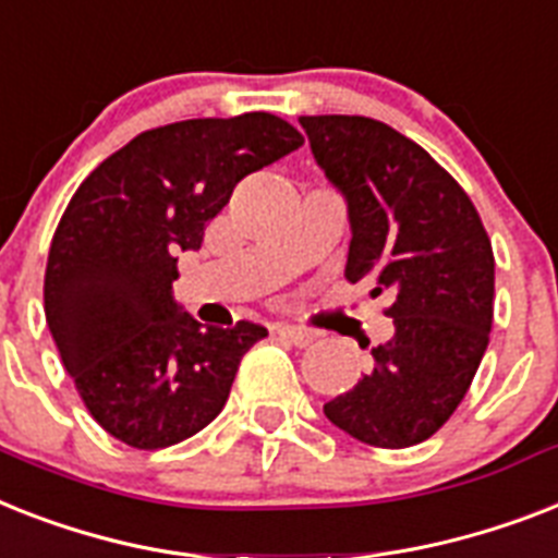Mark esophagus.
<instances>
[{
  "mask_svg": "<svg viewBox=\"0 0 558 558\" xmlns=\"http://www.w3.org/2000/svg\"><path fill=\"white\" fill-rule=\"evenodd\" d=\"M278 335H283V338H289V341H292L294 347H310V343L315 341V332H310V329H303V326L280 324V326H278Z\"/></svg>",
  "mask_w": 558,
  "mask_h": 558,
  "instance_id": "obj_1",
  "label": "esophagus"
}]
</instances>
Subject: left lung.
<instances>
[{
	"label": "left lung",
	"instance_id": "left-lung-1",
	"mask_svg": "<svg viewBox=\"0 0 558 558\" xmlns=\"http://www.w3.org/2000/svg\"><path fill=\"white\" fill-rule=\"evenodd\" d=\"M350 217L347 280L389 292L396 332L326 418L373 447L429 438L468 396L490 341L496 260L482 217L418 143L369 117L298 120Z\"/></svg>",
	"mask_w": 558,
	"mask_h": 558
}]
</instances>
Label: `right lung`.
Returning <instances> with one entry per match:
<instances>
[{"label":"right lung","mask_w":558,"mask_h":558,"mask_svg":"<svg viewBox=\"0 0 558 558\" xmlns=\"http://www.w3.org/2000/svg\"><path fill=\"white\" fill-rule=\"evenodd\" d=\"M303 146L266 111L143 131L90 171L48 252L45 320L97 424L137 450L192 438L223 410L248 320L203 326L174 301L177 255L197 252L234 185Z\"/></svg>","instance_id":"add662e5"}]
</instances>
